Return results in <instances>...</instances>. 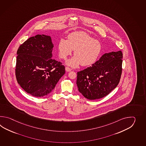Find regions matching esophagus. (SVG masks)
<instances>
[{
    "instance_id": "esophagus-1",
    "label": "esophagus",
    "mask_w": 146,
    "mask_h": 146,
    "mask_svg": "<svg viewBox=\"0 0 146 146\" xmlns=\"http://www.w3.org/2000/svg\"><path fill=\"white\" fill-rule=\"evenodd\" d=\"M65 70L67 72H70V71L72 70V69H71L70 68H69V67H66Z\"/></svg>"
}]
</instances>
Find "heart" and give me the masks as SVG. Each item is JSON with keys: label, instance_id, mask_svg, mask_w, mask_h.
Instances as JSON below:
<instances>
[{"label": "heart", "instance_id": "heart-1", "mask_svg": "<svg viewBox=\"0 0 146 146\" xmlns=\"http://www.w3.org/2000/svg\"><path fill=\"white\" fill-rule=\"evenodd\" d=\"M59 56L66 59L74 50V56L66 62L72 68L79 66L92 65L99 58L102 45L99 40H94L84 32H75L68 36V40L60 39L58 44Z\"/></svg>", "mask_w": 146, "mask_h": 146}]
</instances>
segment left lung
Masks as SVG:
<instances>
[{
    "label": "left lung",
    "instance_id": "left-lung-1",
    "mask_svg": "<svg viewBox=\"0 0 146 146\" xmlns=\"http://www.w3.org/2000/svg\"><path fill=\"white\" fill-rule=\"evenodd\" d=\"M122 58L121 50L106 53L91 67L78 72L76 84L79 91L91 100L108 95L119 82Z\"/></svg>",
    "mask_w": 146,
    "mask_h": 146
}]
</instances>
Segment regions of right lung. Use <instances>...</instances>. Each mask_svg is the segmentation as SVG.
<instances>
[{
  "label": "right lung",
  "instance_id": "1",
  "mask_svg": "<svg viewBox=\"0 0 146 146\" xmlns=\"http://www.w3.org/2000/svg\"><path fill=\"white\" fill-rule=\"evenodd\" d=\"M53 47L50 36L38 34L25 41L17 50V80L31 96L48 95L65 73V66L52 59Z\"/></svg>",
  "mask_w": 146,
  "mask_h": 146
}]
</instances>
